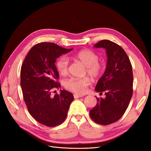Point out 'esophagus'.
I'll use <instances>...</instances> for the list:
<instances>
[{
  "label": "esophagus",
  "instance_id": "obj_1",
  "mask_svg": "<svg viewBox=\"0 0 151 151\" xmlns=\"http://www.w3.org/2000/svg\"><path fill=\"white\" fill-rule=\"evenodd\" d=\"M83 95H79V94H74V97L75 99L76 98H81L83 97Z\"/></svg>",
  "mask_w": 151,
  "mask_h": 151
}]
</instances>
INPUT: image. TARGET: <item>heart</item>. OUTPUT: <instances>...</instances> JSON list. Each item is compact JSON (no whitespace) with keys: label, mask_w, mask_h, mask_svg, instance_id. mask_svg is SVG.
Masks as SVG:
<instances>
[{"label":"heart","mask_w":151,"mask_h":151,"mask_svg":"<svg viewBox=\"0 0 151 151\" xmlns=\"http://www.w3.org/2000/svg\"><path fill=\"white\" fill-rule=\"evenodd\" d=\"M72 58L86 67L88 74L93 78H98L103 72L104 67L99 61V56L90 50H83L73 55ZM59 74L65 76L68 70V60L67 57L59 58L55 63ZM90 84L88 78H70L64 82V87L67 90L76 94H83Z\"/></svg>","instance_id":"b5f03b06"}]
</instances>
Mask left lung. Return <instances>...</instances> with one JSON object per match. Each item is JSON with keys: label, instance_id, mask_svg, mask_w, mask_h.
<instances>
[{"label": "left lung", "instance_id": "left-lung-1", "mask_svg": "<svg viewBox=\"0 0 151 151\" xmlns=\"http://www.w3.org/2000/svg\"><path fill=\"white\" fill-rule=\"evenodd\" d=\"M106 50V70L95 88L105 98L97 99V104L89 111L94 122L107 125L116 122L125 112L133 94V72L129 57L120 46L103 40L94 45Z\"/></svg>", "mask_w": 151, "mask_h": 151}]
</instances>
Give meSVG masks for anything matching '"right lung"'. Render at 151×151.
<instances>
[{"label": "right lung", "instance_id": "1", "mask_svg": "<svg viewBox=\"0 0 151 151\" xmlns=\"http://www.w3.org/2000/svg\"><path fill=\"white\" fill-rule=\"evenodd\" d=\"M65 49L53 43L35 45L29 50L21 68V86L24 101L30 115L42 124L53 127L65 121L74 96L66 90L52 95L60 87L55 62Z\"/></svg>", "mask_w": 151, "mask_h": 151}]
</instances>
